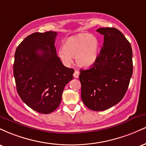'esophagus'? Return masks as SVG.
Masks as SVG:
<instances>
[{
  "mask_svg": "<svg viewBox=\"0 0 146 146\" xmlns=\"http://www.w3.org/2000/svg\"><path fill=\"white\" fill-rule=\"evenodd\" d=\"M79 75H80V72L78 71H75L74 73H73V76H74L75 78H78Z\"/></svg>",
  "mask_w": 146,
  "mask_h": 146,
  "instance_id": "esophagus-1",
  "label": "esophagus"
}]
</instances>
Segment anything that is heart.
I'll return each instance as SVG.
<instances>
[{"instance_id":"obj_1","label":"heart","mask_w":146,"mask_h":146,"mask_svg":"<svg viewBox=\"0 0 146 146\" xmlns=\"http://www.w3.org/2000/svg\"><path fill=\"white\" fill-rule=\"evenodd\" d=\"M100 51V43L98 37L84 33L66 38L62 48L58 51V56L66 66L72 62L75 57V62L80 67L89 68L98 61Z\"/></svg>"}]
</instances>
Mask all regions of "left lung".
<instances>
[{"label": "left lung", "mask_w": 146, "mask_h": 146, "mask_svg": "<svg viewBox=\"0 0 146 146\" xmlns=\"http://www.w3.org/2000/svg\"><path fill=\"white\" fill-rule=\"evenodd\" d=\"M104 35L98 61L91 68L80 69L81 98L88 108L102 111L111 108L123 99L132 75L131 45L116 28H100Z\"/></svg>", "instance_id": "8db88e82"}]
</instances>
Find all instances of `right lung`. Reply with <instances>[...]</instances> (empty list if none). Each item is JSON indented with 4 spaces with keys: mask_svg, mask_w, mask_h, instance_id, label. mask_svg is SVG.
Returning <instances> with one entry per match:
<instances>
[{
    "mask_svg": "<svg viewBox=\"0 0 146 146\" xmlns=\"http://www.w3.org/2000/svg\"><path fill=\"white\" fill-rule=\"evenodd\" d=\"M55 31L33 33L15 52L14 76L16 89L25 104L48 114L59 106L65 86L74 70L66 67L56 53Z\"/></svg>",
    "mask_w": 146,
    "mask_h": 146,
    "instance_id": "obj_1",
    "label": "right lung"
}]
</instances>
